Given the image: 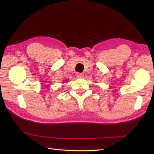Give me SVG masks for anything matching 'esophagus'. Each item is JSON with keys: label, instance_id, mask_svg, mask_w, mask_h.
<instances>
[{"label": "esophagus", "instance_id": "34e87169", "mask_svg": "<svg viewBox=\"0 0 154 154\" xmlns=\"http://www.w3.org/2000/svg\"><path fill=\"white\" fill-rule=\"evenodd\" d=\"M83 73H82V72H77V77L78 78H83Z\"/></svg>", "mask_w": 154, "mask_h": 154}]
</instances>
